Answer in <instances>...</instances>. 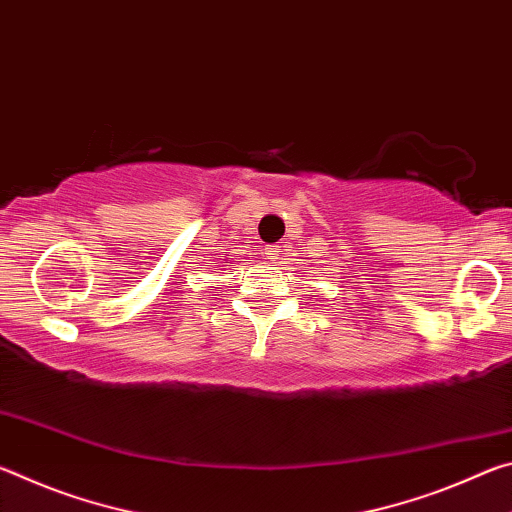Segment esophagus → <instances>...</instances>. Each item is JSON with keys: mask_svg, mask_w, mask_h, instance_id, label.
Returning <instances> with one entry per match:
<instances>
[{"mask_svg": "<svg viewBox=\"0 0 512 512\" xmlns=\"http://www.w3.org/2000/svg\"><path fill=\"white\" fill-rule=\"evenodd\" d=\"M280 253H282V246H277V244H273V246H266V259H271V262H275V259H280Z\"/></svg>", "mask_w": 512, "mask_h": 512, "instance_id": "obj_1", "label": "esophagus"}]
</instances>
